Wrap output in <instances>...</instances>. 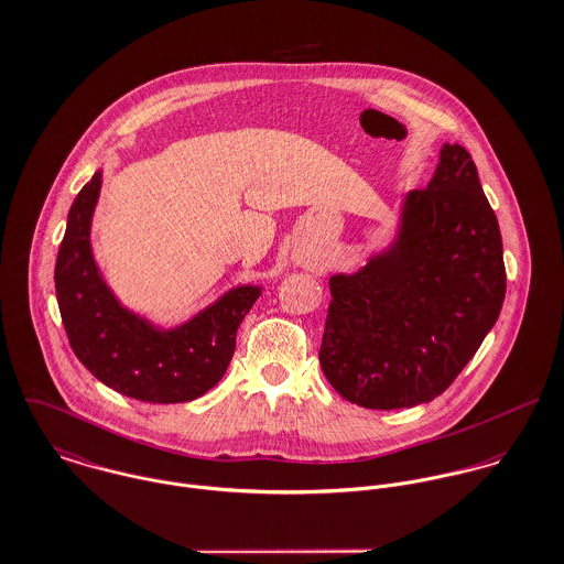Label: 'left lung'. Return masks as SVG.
Instances as JSON below:
<instances>
[{"label": "left lung", "mask_w": 564, "mask_h": 564, "mask_svg": "<svg viewBox=\"0 0 564 564\" xmlns=\"http://www.w3.org/2000/svg\"><path fill=\"white\" fill-rule=\"evenodd\" d=\"M329 293L319 362L347 402L412 408L458 378L506 297L499 224L463 145L445 143L430 184L408 193L393 249L329 278Z\"/></svg>", "instance_id": "obj_1"}]
</instances>
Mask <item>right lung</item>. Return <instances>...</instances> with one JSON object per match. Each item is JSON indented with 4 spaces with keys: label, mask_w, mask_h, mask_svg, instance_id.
Here are the masks:
<instances>
[{
    "label": "right lung",
    "mask_w": 564,
    "mask_h": 564,
    "mask_svg": "<svg viewBox=\"0 0 564 564\" xmlns=\"http://www.w3.org/2000/svg\"><path fill=\"white\" fill-rule=\"evenodd\" d=\"M101 171L72 204L56 260V297L67 338L82 365L112 391L152 403L202 398L226 373L237 329L260 295L239 286L175 329H156L119 306L90 253V217Z\"/></svg>",
    "instance_id": "obj_1"
}]
</instances>
